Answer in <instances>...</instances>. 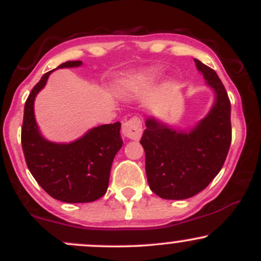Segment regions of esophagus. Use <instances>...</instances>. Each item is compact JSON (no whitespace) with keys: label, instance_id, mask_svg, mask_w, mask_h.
Here are the masks:
<instances>
[{"label":"esophagus","instance_id":"esophagus-1","mask_svg":"<svg viewBox=\"0 0 261 261\" xmlns=\"http://www.w3.org/2000/svg\"><path fill=\"white\" fill-rule=\"evenodd\" d=\"M122 134L130 140H140L142 136V121L137 116L128 119L122 124Z\"/></svg>","mask_w":261,"mask_h":261}]
</instances>
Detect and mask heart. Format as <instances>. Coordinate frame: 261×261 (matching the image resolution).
Returning a JSON list of instances; mask_svg holds the SVG:
<instances>
[{
  "label": "heart",
  "instance_id": "obj_1",
  "mask_svg": "<svg viewBox=\"0 0 261 261\" xmlns=\"http://www.w3.org/2000/svg\"><path fill=\"white\" fill-rule=\"evenodd\" d=\"M155 76V71L153 70H148L146 72L141 73L137 79H135L134 81H131V83H127V86H133L136 85L137 82H147V81H151L153 77Z\"/></svg>",
  "mask_w": 261,
  "mask_h": 261
}]
</instances>
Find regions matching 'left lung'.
<instances>
[{
	"mask_svg": "<svg viewBox=\"0 0 261 261\" xmlns=\"http://www.w3.org/2000/svg\"><path fill=\"white\" fill-rule=\"evenodd\" d=\"M194 61L215 92L211 110L187 131L148 118L140 141L148 185L162 199L184 200L203 190L223 167L232 140L230 101L223 83L212 68Z\"/></svg>",
	"mask_w": 261,
	"mask_h": 261,
	"instance_id": "1",
	"label": "left lung"
}]
</instances>
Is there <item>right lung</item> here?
I'll use <instances>...</instances> for the list:
<instances>
[{
    "mask_svg": "<svg viewBox=\"0 0 261 261\" xmlns=\"http://www.w3.org/2000/svg\"><path fill=\"white\" fill-rule=\"evenodd\" d=\"M81 65L82 61H66L58 68ZM53 71L41 77L25 101L22 147L27 166L54 199L68 203L95 201L107 193L114 157L122 146L121 124L93 127L70 143L45 140L35 121L34 100Z\"/></svg>",
    "mask_w": 261,
    "mask_h": 261,
    "instance_id": "right-lung-1",
    "label": "right lung"
}]
</instances>
